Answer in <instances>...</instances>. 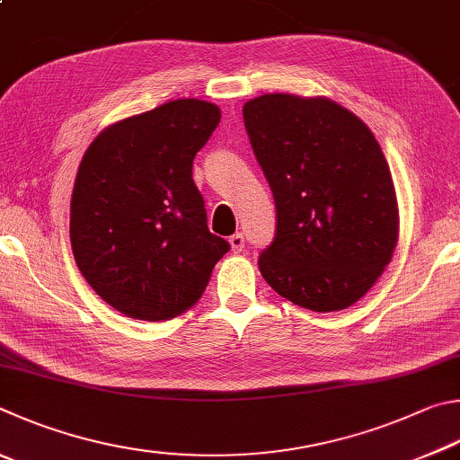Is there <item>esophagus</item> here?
I'll return each instance as SVG.
<instances>
[{"label":"esophagus","mask_w":460,"mask_h":460,"mask_svg":"<svg viewBox=\"0 0 460 460\" xmlns=\"http://www.w3.org/2000/svg\"><path fill=\"white\" fill-rule=\"evenodd\" d=\"M228 243H230L232 252H243L244 251V236L240 234V232H236V234H232L228 238Z\"/></svg>","instance_id":"34e87169"}]
</instances>
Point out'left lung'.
Segmentation results:
<instances>
[{"mask_svg":"<svg viewBox=\"0 0 460 460\" xmlns=\"http://www.w3.org/2000/svg\"><path fill=\"white\" fill-rule=\"evenodd\" d=\"M243 115L277 204V234L259 256L261 275L303 309L351 307L398 244L396 188L380 143L327 96L262 94Z\"/></svg>","mask_w":460,"mask_h":460,"instance_id":"left-lung-1","label":"left lung"}]
</instances>
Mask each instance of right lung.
I'll return each instance as SVG.
<instances>
[{
	"label": "right lung",
	"instance_id": "add662e5",
	"mask_svg": "<svg viewBox=\"0 0 460 460\" xmlns=\"http://www.w3.org/2000/svg\"><path fill=\"white\" fill-rule=\"evenodd\" d=\"M222 112L177 99L104 127L78 165L70 244L93 291L123 315L169 321L198 303L230 251L191 177Z\"/></svg>",
	"mask_w": 460,
	"mask_h": 460
}]
</instances>
